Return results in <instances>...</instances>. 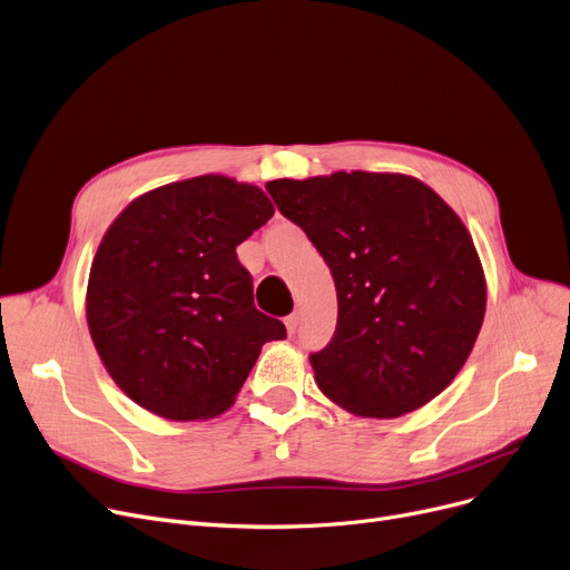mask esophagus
Segmentation results:
<instances>
[{
    "label": "esophagus",
    "instance_id": "obj_1",
    "mask_svg": "<svg viewBox=\"0 0 570 570\" xmlns=\"http://www.w3.org/2000/svg\"><path fill=\"white\" fill-rule=\"evenodd\" d=\"M299 320H302V313H299V311H294V313H289V315L285 317V330H287V334H294V332H296V327H299Z\"/></svg>",
    "mask_w": 570,
    "mask_h": 570
}]
</instances>
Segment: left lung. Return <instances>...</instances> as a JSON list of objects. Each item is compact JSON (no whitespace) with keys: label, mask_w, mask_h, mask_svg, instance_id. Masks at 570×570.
Instances as JSON below:
<instances>
[{"label":"left lung","mask_w":570,"mask_h":570,"mask_svg":"<svg viewBox=\"0 0 570 570\" xmlns=\"http://www.w3.org/2000/svg\"><path fill=\"white\" fill-rule=\"evenodd\" d=\"M266 189L334 276L336 332L311 355L320 392L375 420L439 396L466 364L487 306L462 218L405 174L336 171L268 180Z\"/></svg>","instance_id":"8db88e82"}]
</instances>
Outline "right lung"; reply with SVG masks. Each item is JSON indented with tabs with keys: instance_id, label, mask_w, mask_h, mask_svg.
I'll use <instances>...</instances> for the list:
<instances>
[{
	"instance_id": "add662e5",
	"label": "right lung",
	"mask_w": 570,
	"mask_h": 570,
	"mask_svg": "<svg viewBox=\"0 0 570 570\" xmlns=\"http://www.w3.org/2000/svg\"><path fill=\"white\" fill-rule=\"evenodd\" d=\"M274 204L262 187L206 174L150 189L101 236L86 317L114 383L171 422L223 415L285 324L255 308L236 246Z\"/></svg>"
}]
</instances>
